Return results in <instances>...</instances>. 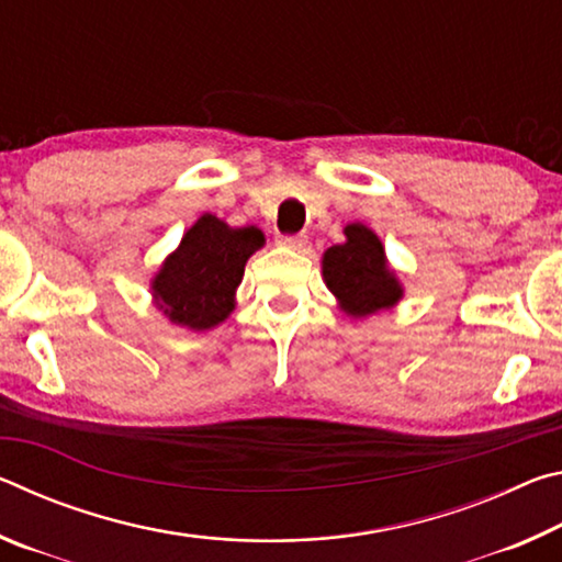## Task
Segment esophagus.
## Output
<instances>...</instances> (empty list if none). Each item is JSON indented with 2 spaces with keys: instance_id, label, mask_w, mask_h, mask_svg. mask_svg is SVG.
<instances>
[{
  "instance_id": "1",
  "label": "esophagus",
  "mask_w": 562,
  "mask_h": 562,
  "mask_svg": "<svg viewBox=\"0 0 562 562\" xmlns=\"http://www.w3.org/2000/svg\"><path fill=\"white\" fill-rule=\"evenodd\" d=\"M278 245L288 247V250H294V252H302L304 245H307V235H280Z\"/></svg>"
}]
</instances>
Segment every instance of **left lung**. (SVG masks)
I'll list each match as a JSON object with an SVG mask.
<instances>
[{
    "mask_svg": "<svg viewBox=\"0 0 562 562\" xmlns=\"http://www.w3.org/2000/svg\"><path fill=\"white\" fill-rule=\"evenodd\" d=\"M322 278L347 317L367 319L392 310L404 297V284L389 265L379 235L364 223L345 227V243L322 255Z\"/></svg>",
    "mask_w": 562,
    "mask_h": 562,
    "instance_id": "1",
    "label": "left lung"
}]
</instances>
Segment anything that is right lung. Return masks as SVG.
<instances>
[{"mask_svg":"<svg viewBox=\"0 0 562 562\" xmlns=\"http://www.w3.org/2000/svg\"><path fill=\"white\" fill-rule=\"evenodd\" d=\"M265 245L260 227H231L205 213L150 278L154 304L168 322L205 331L233 315L245 265Z\"/></svg>","mask_w":562,"mask_h":562,"instance_id":"1","label":"right lung"}]
</instances>
